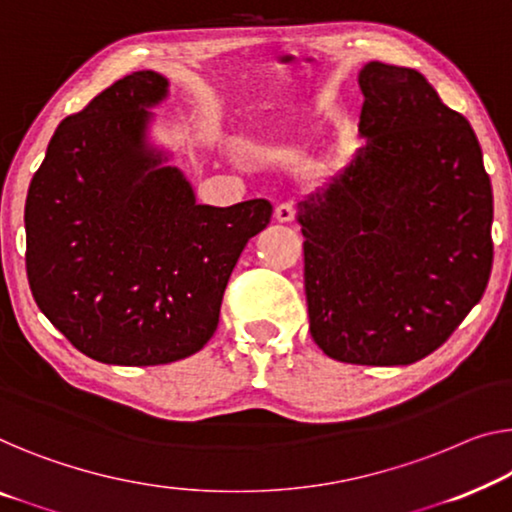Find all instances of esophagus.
Wrapping results in <instances>:
<instances>
[{
	"label": "esophagus",
	"instance_id": "1",
	"mask_svg": "<svg viewBox=\"0 0 512 512\" xmlns=\"http://www.w3.org/2000/svg\"><path fill=\"white\" fill-rule=\"evenodd\" d=\"M296 216V209L292 207V204H278L276 211H273V218L278 220V223H292Z\"/></svg>",
	"mask_w": 512,
	"mask_h": 512
}]
</instances>
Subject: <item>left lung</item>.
I'll return each instance as SVG.
<instances>
[{
    "label": "left lung",
    "instance_id": "1",
    "mask_svg": "<svg viewBox=\"0 0 512 512\" xmlns=\"http://www.w3.org/2000/svg\"><path fill=\"white\" fill-rule=\"evenodd\" d=\"M365 144L299 202L310 333L326 356L409 365L444 345L492 271L478 137L414 68L358 73Z\"/></svg>",
    "mask_w": 512,
    "mask_h": 512
}]
</instances>
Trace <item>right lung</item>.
<instances>
[{
  "label": "right lung",
  "instance_id": "right-lung-1",
  "mask_svg": "<svg viewBox=\"0 0 512 512\" xmlns=\"http://www.w3.org/2000/svg\"><path fill=\"white\" fill-rule=\"evenodd\" d=\"M167 80L126 75L61 121L25 202L27 278L66 340L110 365H163L216 333L239 255L271 202L197 204L147 142Z\"/></svg>",
  "mask_w": 512,
  "mask_h": 512
}]
</instances>
